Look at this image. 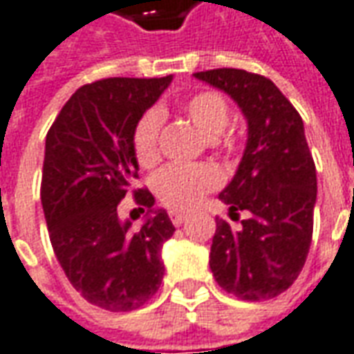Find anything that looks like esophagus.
I'll use <instances>...</instances> for the list:
<instances>
[{
	"label": "esophagus",
	"mask_w": 354,
	"mask_h": 354,
	"mask_svg": "<svg viewBox=\"0 0 354 354\" xmlns=\"http://www.w3.org/2000/svg\"><path fill=\"white\" fill-rule=\"evenodd\" d=\"M169 218H171V222L175 226H181L189 216L185 214V212H179V210H171V212H169Z\"/></svg>",
	"instance_id": "1"
}]
</instances>
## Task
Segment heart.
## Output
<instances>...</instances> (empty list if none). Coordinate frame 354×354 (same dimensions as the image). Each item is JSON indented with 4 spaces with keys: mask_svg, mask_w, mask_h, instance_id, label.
Instances as JSON below:
<instances>
[{
    "mask_svg": "<svg viewBox=\"0 0 354 354\" xmlns=\"http://www.w3.org/2000/svg\"><path fill=\"white\" fill-rule=\"evenodd\" d=\"M183 113L194 124V128L208 140L218 138L230 122V109L218 93L201 91L189 97L181 105ZM161 116L158 111H148L140 116L132 134L134 156L142 167H149L158 161L160 148ZM220 185V175L210 165H181L173 163L163 167L153 177V191L163 205L189 210L201 203L203 194Z\"/></svg>",
    "mask_w": 354,
    "mask_h": 354,
    "instance_id": "obj_1",
    "label": "heart"
}]
</instances>
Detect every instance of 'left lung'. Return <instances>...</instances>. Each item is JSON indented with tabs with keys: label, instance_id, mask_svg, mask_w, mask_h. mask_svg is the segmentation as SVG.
I'll return each mask as SVG.
<instances>
[{
	"label": "left lung",
	"instance_id": "8db88e82",
	"mask_svg": "<svg viewBox=\"0 0 354 354\" xmlns=\"http://www.w3.org/2000/svg\"><path fill=\"white\" fill-rule=\"evenodd\" d=\"M194 77L230 95L248 122L238 171L218 194L232 218L248 220L239 230L216 220L210 271L241 300H269L292 286L312 243L317 179L304 122L263 75L220 68Z\"/></svg>",
	"mask_w": 354,
	"mask_h": 354
}]
</instances>
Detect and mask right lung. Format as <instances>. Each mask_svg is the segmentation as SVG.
Segmentation results:
<instances>
[{"mask_svg":"<svg viewBox=\"0 0 354 354\" xmlns=\"http://www.w3.org/2000/svg\"><path fill=\"white\" fill-rule=\"evenodd\" d=\"M171 80L109 77L83 85L46 134L40 201L52 248L73 288L109 312L144 306L163 281L161 248L175 232L169 216L138 189L146 218L134 230L118 216V203L138 177L136 122Z\"/></svg>","mask_w":354,"mask_h":354,"instance_id":"1","label":"right lung"}]
</instances>
